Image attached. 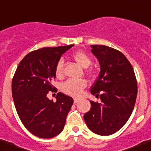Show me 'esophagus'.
Listing matches in <instances>:
<instances>
[{
	"mask_svg": "<svg viewBox=\"0 0 151 151\" xmlns=\"http://www.w3.org/2000/svg\"><path fill=\"white\" fill-rule=\"evenodd\" d=\"M73 102H74V104H77L78 102H79V99H77L75 98L74 100H73Z\"/></svg>",
	"mask_w": 151,
	"mask_h": 151,
	"instance_id": "1",
	"label": "esophagus"
}]
</instances>
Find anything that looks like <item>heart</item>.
<instances>
[{
  "instance_id": "b5f03b06",
  "label": "heart",
  "mask_w": 151,
  "mask_h": 151,
  "mask_svg": "<svg viewBox=\"0 0 151 151\" xmlns=\"http://www.w3.org/2000/svg\"><path fill=\"white\" fill-rule=\"evenodd\" d=\"M74 60L83 68H87L92 63L90 57L84 51H78L73 55ZM55 76L57 78H61L63 74V61L59 60L55 65ZM86 73L92 75L93 70H88ZM86 81L84 79H69L65 81L62 85V90L65 93L73 96H78L81 93V91L86 86Z\"/></svg>"
}]
</instances>
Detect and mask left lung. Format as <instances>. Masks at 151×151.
<instances>
[{
	"label": "left lung",
	"instance_id": "8db88e82",
	"mask_svg": "<svg viewBox=\"0 0 151 151\" xmlns=\"http://www.w3.org/2000/svg\"><path fill=\"white\" fill-rule=\"evenodd\" d=\"M101 72L91 87L101 103L90 101V110L84 115L88 127L100 135L118 132L128 120L136 101L137 81L132 65L119 50L104 45H91Z\"/></svg>",
	"mask_w": 151,
	"mask_h": 151
}]
</instances>
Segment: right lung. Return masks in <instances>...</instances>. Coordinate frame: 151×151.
I'll list each match as a JSON object with an SVG mask.
<instances>
[{
	"mask_svg": "<svg viewBox=\"0 0 151 151\" xmlns=\"http://www.w3.org/2000/svg\"><path fill=\"white\" fill-rule=\"evenodd\" d=\"M73 45L43 47L27 54L19 63L12 81V93L17 114L32 134L50 139L63 132L73 100L58 93L56 101L47 95L54 89L55 65ZM56 89V88H55Z\"/></svg>",
	"mask_w": 151,
	"mask_h": 151,
	"instance_id": "add662e5",
	"label": "right lung"
}]
</instances>
